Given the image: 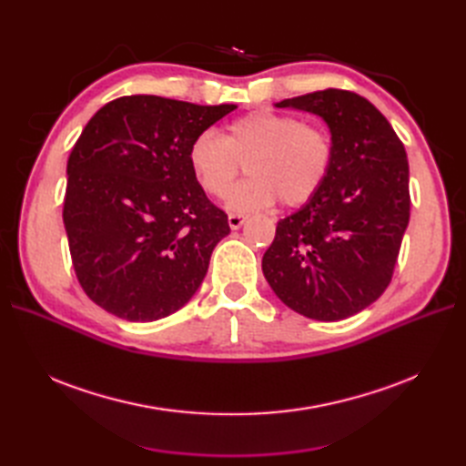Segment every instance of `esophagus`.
Returning a JSON list of instances; mask_svg holds the SVG:
<instances>
[{"label":"esophagus","instance_id":"1","mask_svg":"<svg viewBox=\"0 0 466 466\" xmlns=\"http://www.w3.org/2000/svg\"><path fill=\"white\" fill-rule=\"evenodd\" d=\"M245 216H241V214H229L228 216V223H229V228L231 229H238V228H241V225L245 223Z\"/></svg>","mask_w":466,"mask_h":466}]
</instances>
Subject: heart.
<instances>
[{"label":"heart","mask_w":466,"mask_h":466,"mask_svg":"<svg viewBox=\"0 0 466 466\" xmlns=\"http://www.w3.org/2000/svg\"><path fill=\"white\" fill-rule=\"evenodd\" d=\"M334 161V142L319 126L274 110H255L225 126L221 139L211 132L188 146L192 177L211 198H223L245 165L248 178L228 198L238 214L258 211L276 200L299 208L320 190Z\"/></svg>","instance_id":"1"}]
</instances>
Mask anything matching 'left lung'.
<instances>
[{"label":"left lung","mask_w":466,"mask_h":466,"mask_svg":"<svg viewBox=\"0 0 466 466\" xmlns=\"http://www.w3.org/2000/svg\"><path fill=\"white\" fill-rule=\"evenodd\" d=\"M276 106L327 122L334 161L313 198L278 221L262 272L295 313L342 320L390 284L410 219L406 151L389 120L351 91H315Z\"/></svg>","instance_id":"left-lung-1"}]
</instances>
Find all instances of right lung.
Segmentation results:
<instances>
[{
    "label": "right lung",
    "instance_id": "obj_1",
    "mask_svg": "<svg viewBox=\"0 0 466 466\" xmlns=\"http://www.w3.org/2000/svg\"><path fill=\"white\" fill-rule=\"evenodd\" d=\"M235 108L130 95L83 128L62 216L79 284L110 315L157 320L200 288L229 223L192 177L188 146Z\"/></svg>",
    "mask_w": 466,
    "mask_h": 466
}]
</instances>
